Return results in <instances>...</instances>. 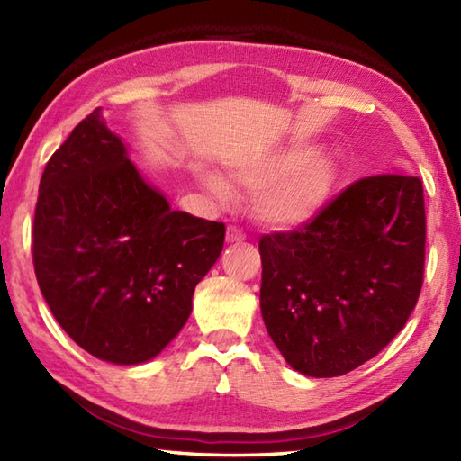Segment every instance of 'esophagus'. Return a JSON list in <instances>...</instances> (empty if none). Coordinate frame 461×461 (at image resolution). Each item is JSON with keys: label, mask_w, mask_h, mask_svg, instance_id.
Instances as JSON below:
<instances>
[{"label": "esophagus", "mask_w": 461, "mask_h": 461, "mask_svg": "<svg viewBox=\"0 0 461 461\" xmlns=\"http://www.w3.org/2000/svg\"><path fill=\"white\" fill-rule=\"evenodd\" d=\"M246 240V236L236 228V225H228V230H225V241L228 243H238V241H243Z\"/></svg>", "instance_id": "1"}]
</instances>
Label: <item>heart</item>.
Returning <instances> with one entry per match:
<instances>
[{
	"label": "heart",
	"mask_w": 461,
	"mask_h": 461,
	"mask_svg": "<svg viewBox=\"0 0 461 461\" xmlns=\"http://www.w3.org/2000/svg\"><path fill=\"white\" fill-rule=\"evenodd\" d=\"M230 172L243 188L258 190L253 210L263 223L293 228L325 205L339 178V164L329 150L291 144L233 164ZM200 182L215 200H228L230 188L218 174L203 172Z\"/></svg>",
	"instance_id": "b5f03b06"
}]
</instances>
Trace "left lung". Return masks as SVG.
<instances>
[{
    "mask_svg": "<svg viewBox=\"0 0 461 461\" xmlns=\"http://www.w3.org/2000/svg\"><path fill=\"white\" fill-rule=\"evenodd\" d=\"M261 315L291 368L332 378L376 357L424 281L422 180L362 178L295 231L259 240Z\"/></svg>",
    "mask_w": 461,
    "mask_h": 461,
    "instance_id": "1",
    "label": "left lung"
}]
</instances>
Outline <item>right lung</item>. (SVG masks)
<instances>
[{
	"mask_svg": "<svg viewBox=\"0 0 461 461\" xmlns=\"http://www.w3.org/2000/svg\"><path fill=\"white\" fill-rule=\"evenodd\" d=\"M223 238V223L170 208L101 109L75 126L39 182V289L67 335L114 365H140L170 345Z\"/></svg>",
	"mask_w": 461,
	"mask_h": 461,
	"instance_id": "obj_1",
	"label": "right lung"
}]
</instances>
